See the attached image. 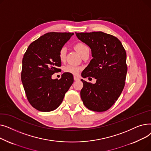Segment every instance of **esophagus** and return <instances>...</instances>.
Listing matches in <instances>:
<instances>
[{"label": "esophagus", "mask_w": 151, "mask_h": 151, "mask_svg": "<svg viewBox=\"0 0 151 151\" xmlns=\"http://www.w3.org/2000/svg\"><path fill=\"white\" fill-rule=\"evenodd\" d=\"M73 78H74V80H75V81H78V80H80V78H79L77 77V76H75Z\"/></svg>", "instance_id": "1"}]
</instances>
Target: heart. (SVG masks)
<instances>
[{
	"label": "heart",
	"instance_id": "obj_1",
	"mask_svg": "<svg viewBox=\"0 0 151 151\" xmlns=\"http://www.w3.org/2000/svg\"><path fill=\"white\" fill-rule=\"evenodd\" d=\"M75 49L77 51V52L80 54L81 56L86 53L87 51H89V48L86 44H85L83 42H77L74 45ZM66 53H67V50L65 47L63 46L60 49L59 51V58L60 61L63 62L65 60L66 58ZM81 70V67H79L76 65L73 64H68L63 68V71L65 73H68L70 74H72L73 75H77L80 73V70Z\"/></svg>",
	"mask_w": 151,
	"mask_h": 151
}]
</instances>
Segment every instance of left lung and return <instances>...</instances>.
<instances>
[{
  "label": "left lung",
  "instance_id": "left-lung-1",
  "mask_svg": "<svg viewBox=\"0 0 151 151\" xmlns=\"http://www.w3.org/2000/svg\"><path fill=\"white\" fill-rule=\"evenodd\" d=\"M75 34L91 47L93 57L81 76L97 80L95 84L81 80V98L89 109L106 111L114 105L125 86L127 72L125 50L117 38L103 32Z\"/></svg>",
  "mask_w": 151,
  "mask_h": 151
}]
</instances>
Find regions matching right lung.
Wrapping results in <instances>:
<instances>
[{
	"instance_id": "right-lung-1",
	"label": "right lung",
	"mask_w": 151,
	"mask_h": 151,
	"mask_svg": "<svg viewBox=\"0 0 151 151\" xmlns=\"http://www.w3.org/2000/svg\"><path fill=\"white\" fill-rule=\"evenodd\" d=\"M74 34L48 32L31 43L22 58L21 81L30 104L42 112L59 106L73 83L72 74L64 73L60 80L51 76L60 70L59 51Z\"/></svg>"
}]
</instances>
